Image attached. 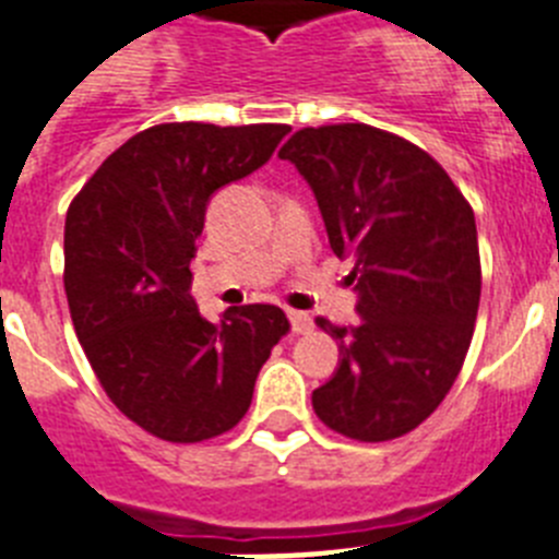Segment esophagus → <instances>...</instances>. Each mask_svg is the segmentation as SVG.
<instances>
[{"label":"esophagus","mask_w":559,"mask_h":559,"mask_svg":"<svg viewBox=\"0 0 559 559\" xmlns=\"http://www.w3.org/2000/svg\"><path fill=\"white\" fill-rule=\"evenodd\" d=\"M288 319L294 333H310L313 330V319L308 313H302V310H288Z\"/></svg>","instance_id":"1"}]
</instances>
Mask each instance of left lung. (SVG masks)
<instances>
[{
  "label": "left lung",
  "mask_w": 559,
  "mask_h": 559,
  "mask_svg": "<svg viewBox=\"0 0 559 559\" xmlns=\"http://www.w3.org/2000/svg\"><path fill=\"white\" fill-rule=\"evenodd\" d=\"M280 159L313 187L330 249L353 257L358 328L316 319L338 341V372L313 392L324 426L389 442L431 417L462 372L481 260L473 206L414 142L364 122L296 131Z\"/></svg>",
  "instance_id": "1"
}]
</instances>
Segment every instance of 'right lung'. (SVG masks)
<instances>
[{
  "instance_id": "right-lung-1",
  "label": "right lung",
  "mask_w": 559,
  "mask_h": 559,
  "mask_svg": "<svg viewBox=\"0 0 559 559\" xmlns=\"http://www.w3.org/2000/svg\"><path fill=\"white\" fill-rule=\"evenodd\" d=\"M288 131L162 122L117 147L69 204L63 288L83 353L114 406L165 442L231 431L290 330L274 305L212 324L190 296L212 192L263 167Z\"/></svg>"
}]
</instances>
